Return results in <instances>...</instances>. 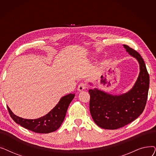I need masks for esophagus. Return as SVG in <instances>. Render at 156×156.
Masks as SVG:
<instances>
[{
    "label": "esophagus",
    "mask_w": 156,
    "mask_h": 156,
    "mask_svg": "<svg viewBox=\"0 0 156 156\" xmlns=\"http://www.w3.org/2000/svg\"><path fill=\"white\" fill-rule=\"evenodd\" d=\"M86 83H84V82H81V83H80V85H78V90L79 91V92H81V91H83V90H85V88H86Z\"/></svg>",
    "instance_id": "34e87169"
}]
</instances>
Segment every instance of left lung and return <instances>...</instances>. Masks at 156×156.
<instances>
[{"mask_svg": "<svg viewBox=\"0 0 156 156\" xmlns=\"http://www.w3.org/2000/svg\"><path fill=\"white\" fill-rule=\"evenodd\" d=\"M123 46L140 65V73L133 88L119 95H111L97 88L88 90L91 116L96 125L104 129H116L132 122L143 112L147 103L149 75L144 61L134 49Z\"/></svg>", "mask_w": 156, "mask_h": 156, "instance_id": "left-lung-1", "label": "left lung"}]
</instances>
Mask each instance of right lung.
Wrapping results in <instances>:
<instances>
[{
	"label": "right lung",
	"mask_w": 156,
	"mask_h": 156,
	"mask_svg": "<svg viewBox=\"0 0 156 156\" xmlns=\"http://www.w3.org/2000/svg\"><path fill=\"white\" fill-rule=\"evenodd\" d=\"M75 94H69L62 97L55 107L45 116L35 119H23L18 117L7 107L12 119L16 123L29 130L39 133H48L58 129L65 118L68 106Z\"/></svg>",
	"instance_id": "1"
}]
</instances>
